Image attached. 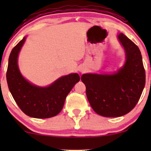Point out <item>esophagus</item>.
Segmentation results:
<instances>
[{
  "label": "esophagus",
  "mask_w": 151,
  "mask_h": 151,
  "mask_svg": "<svg viewBox=\"0 0 151 151\" xmlns=\"http://www.w3.org/2000/svg\"><path fill=\"white\" fill-rule=\"evenodd\" d=\"M80 72H81V73H83V72H84V70H80Z\"/></svg>",
  "instance_id": "esophagus-1"
}]
</instances>
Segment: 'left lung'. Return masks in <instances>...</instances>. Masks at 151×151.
I'll return each instance as SVG.
<instances>
[{"mask_svg": "<svg viewBox=\"0 0 151 151\" xmlns=\"http://www.w3.org/2000/svg\"><path fill=\"white\" fill-rule=\"evenodd\" d=\"M126 52L123 67L112 74H84L88 101L102 116L119 117L136 106L145 84V73L139 48L123 33L118 35Z\"/></svg>", "mask_w": 151, "mask_h": 151, "instance_id": "1", "label": "left lung"}]
</instances>
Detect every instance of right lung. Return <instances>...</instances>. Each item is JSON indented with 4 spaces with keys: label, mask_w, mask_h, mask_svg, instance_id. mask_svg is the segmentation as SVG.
I'll list each match as a JSON object with an SVG mask.
<instances>
[{
    "label": "right lung",
    "mask_w": 151,
    "mask_h": 151,
    "mask_svg": "<svg viewBox=\"0 0 151 151\" xmlns=\"http://www.w3.org/2000/svg\"><path fill=\"white\" fill-rule=\"evenodd\" d=\"M25 38L10 52L6 72L8 88L19 108L26 115L36 119L53 117L61 111L66 97L80 77L77 73L63 76L46 87L37 86L26 80L18 65V54Z\"/></svg>",
    "instance_id": "1"
}]
</instances>
